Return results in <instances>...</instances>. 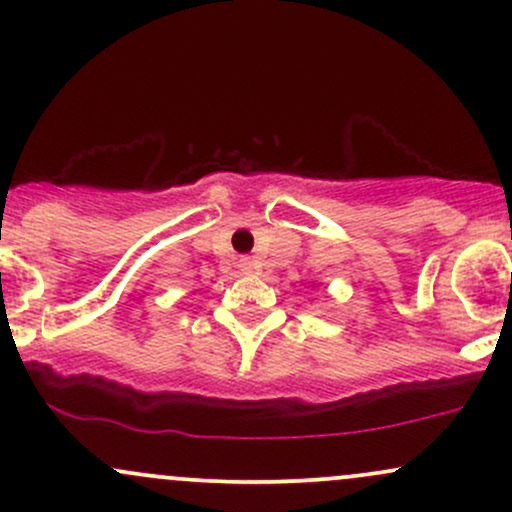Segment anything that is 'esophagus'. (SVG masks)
I'll return each mask as SVG.
<instances>
[{"instance_id":"34e87169","label":"esophagus","mask_w":512,"mask_h":512,"mask_svg":"<svg viewBox=\"0 0 512 512\" xmlns=\"http://www.w3.org/2000/svg\"><path fill=\"white\" fill-rule=\"evenodd\" d=\"M238 267H240V272H245V274H252L257 269V262L252 260V257H240L238 260Z\"/></svg>"}]
</instances>
